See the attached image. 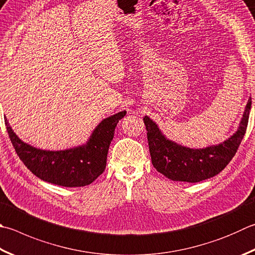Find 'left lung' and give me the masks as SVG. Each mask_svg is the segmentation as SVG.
<instances>
[{
  "label": "left lung",
  "instance_id": "left-lung-1",
  "mask_svg": "<svg viewBox=\"0 0 255 255\" xmlns=\"http://www.w3.org/2000/svg\"><path fill=\"white\" fill-rule=\"evenodd\" d=\"M252 100L249 99L240 126L228 140L203 148H190L171 141L148 117L143 121L152 164L156 171L172 181L196 183L219 174L235 155L246 134Z\"/></svg>",
  "mask_w": 255,
  "mask_h": 255
}]
</instances>
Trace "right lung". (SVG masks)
I'll list each match as a JSON object with an SVG mask.
<instances>
[{"label": "right lung", "instance_id": "obj_1", "mask_svg": "<svg viewBox=\"0 0 255 255\" xmlns=\"http://www.w3.org/2000/svg\"><path fill=\"white\" fill-rule=\"evenodd\" d=\"M126 114L127 111H122L104 119L83 145L61 151L42 150L23 142L6 118L4 121L18 157L33 174L52 184L74 187L89 185L102 174L115 127Z\"/></svg>", "mask_w": 255, "mask_h": 255}]
</instances>
